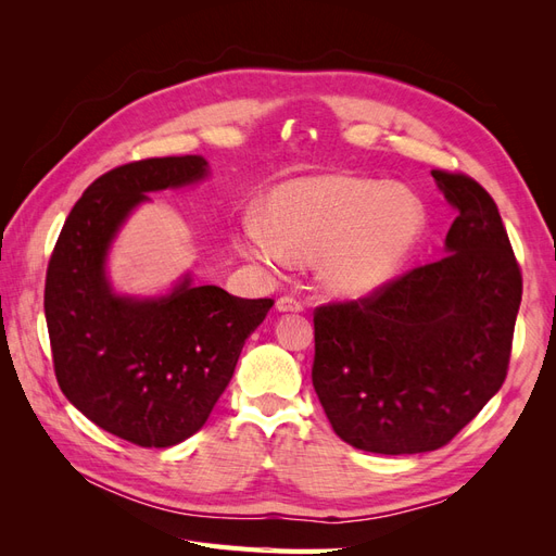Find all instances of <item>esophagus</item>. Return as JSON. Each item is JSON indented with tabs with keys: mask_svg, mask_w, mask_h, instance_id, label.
<instances>
[{
	"mask_svg": "<svg viewBox=\"0 0 556 556\" xmlns=\"http://www.w3.org/2000/svg\"><path fill=\"white\" fill-rule=\"evenodd\" d=\"M276 308L280 313H301L304 311V301H299L296 296H280L276 301Z\"/></svg>",
	"mask_w": 556,
	"mask_h": 556,
	"instance_id": "1",
	"label": "esophagus"
}]
</instances>
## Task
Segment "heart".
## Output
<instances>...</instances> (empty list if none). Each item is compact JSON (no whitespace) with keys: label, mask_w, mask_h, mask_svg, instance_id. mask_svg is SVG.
Segmentation results:
<instances>
[{"label":"heart","mask_w":556,"mask_h":556,"mask_svg":"<svg viewBox=\"0 0 556 556\" xmlns=\"http://www.w3.org/2000/svg\"><path fill=\"white\" fill-rule=\"evenodd\" d=\"M425 225L403 188L357 176L282 182L266 201V225L250 220L239 239L245 257L266 266L317 260L323 288L339 299L378 292L406 260Z\"/></svg>","instance_id":"1"}]
</instances>
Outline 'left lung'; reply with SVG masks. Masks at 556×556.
Masks as SVG:
<instances>
[{"instance_id": "obj_1", "label": "left lung", "mask_w": 556, "mask_h": 556, "mask_svg": "<svg viewBox=\"0 0 556 556\" xmlns=\"http://www.w3.org/2000/svg\"><path fill=\"white\" fill-rule=\"evenodd\" d=\"M457 217L439 262L315 308L313 387L339 439L376 454L447 445L508 374L521 274L478 180L433 169Z\"/></svg>"}]
</instances>
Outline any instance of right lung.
<instances>
[{
	"label": "right lung",
	"instance_id": "right-lung-1",
	"mask_svg": "<svg viewBox=\"0 0 556 556\" xmlns=\"http://www.w3.org/2000/svg\"><path fill=\"white\" fill-rule=\"evenodd\" d=\"M208 174L199 155L115 166L76 201L46 271V325L64 396L97 427L141 447L190 439L229 384L248 336L274 299L231 296L182 278L172 294L111 290L106 252L148 192Z\"/></svg>",
	"mask_w": 556,
	"mask_h": 556
}]
</instances>
